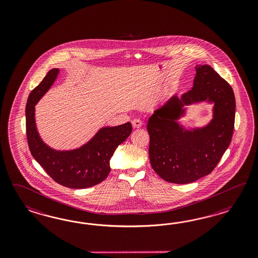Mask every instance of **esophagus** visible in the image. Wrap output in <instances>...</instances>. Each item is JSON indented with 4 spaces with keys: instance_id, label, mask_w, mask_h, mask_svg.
<instances>
[{
    "instance_id": "34e87169",
    "label": "esophagus",
    "mask_w": 258,
    "mask_h": 258,
    "mask_svg": "<svg viewBox=\"0 0 258 258\" xmlns=\"http://www.w3.org/2000/svg\"><path fill=\"white\" fill-rule=\"evenodd\" d=\"M132 124L134 128H139L143 125V122L141 121L140 119H133L132 121Z\"/></svg>"
}]
</instances>
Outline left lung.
I'll list each match as a JSON object with an SVG mask.
<instances>
[{"label":"left lung","instance_id":"obj_1","mask_svg":"<svg viewBox=\"0 0 258 258\" xmlns=\"http://www.w3.org/2000/svg\"><path fill=\"white\" fill-rule=\"evenodd\" d=\"M194 85L149 117V160L163 180L185 184L210 174L228 149L234 133L235 98L232 87L209 65H197ZM214 103L213 119L203 128L186 130L176 121L184 105Z\"/></svg>","mask_w":258,"mask_h":258}]
</instances>
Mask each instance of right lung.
<instances>
[{
    "label": "right lung",
    "mask_w": 258,
    "mask_h": 258,
    "mask_svg": "<svg viewBox=\"0 0 258 258\" xmlns=\"http://www.w3.org/2000/svg\"><path fill=\"white\" fill-rule=\"evenodd\" d=\"M58 69H52L29 94L25 108L26 136L32 156L47 174L66 187H91L105 180L109 171V160L118 146L131 135L130 122L100 128L82 147L73 150H55L41 140L37 131L35 106L54 84Z\"/></svg>",
    "instance_id": "obj_1"
}]
</instances>
